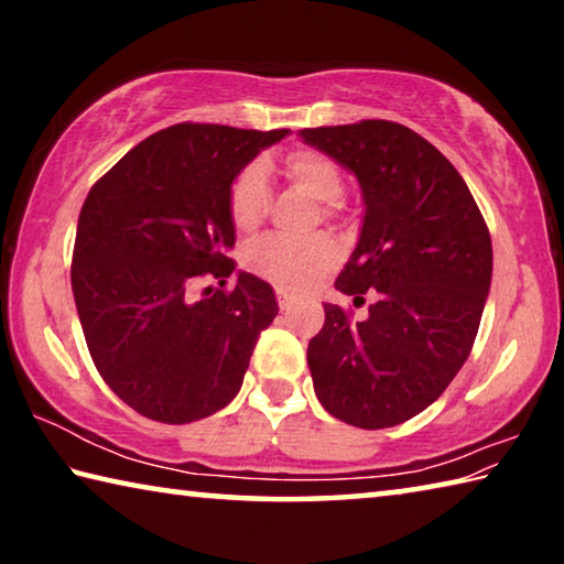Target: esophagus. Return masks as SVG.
I'll use <instances>...</instances> for the list:
<instances>
[{
    "label": "esophagus",
    "instance_id": "esophagus-1",
    "mask_svg": "<svg viewBox=\"0 0 564 564\" xmlns=\"http://www.w3.org/2000/svg\"><path fill=\"white\" fill-rule=\"evenodd\" d=\"M275 299H279V308H281V311H289L291 305L295 303V295L289 293V291H283V289L275 291Z\"/></svg>",
    "mask_w": 564,
    "mask_h": 564
}]
</instances>
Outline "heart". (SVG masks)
<instances>
[{"label": "heart", "instance_id": "heart-1", "mask_svg": "<svg viewBox=\"0 0 564 564\" xmlns=\"http://www.w3.org/2000/svg\"><path fill=\"white\" fill-rule=\"evenodd\" d=\"M283 174L295 188H301L321 204H336L346 188L336 159L316 149H295L283 159ZM271 202L265 166L253 161L238 171L228 191V214L238 231H253L263 221ZM330 214V206L323 208ZM338 259V246L328 236L291 241L283 236H269L243 251V265L285 291H299L326 273Z\"/></svg>", "mask_w": 564, "mask_h": 564}]
</instances>
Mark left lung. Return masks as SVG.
Returning <instances> with one entry per match:
<instances>
[{
    "label": "left lung",
    "mask_w": 564,
    "mask_h": 564,
    "mask_svg": "<svg viewBox=\"0 0 564 564\" xmlns=\"http://www.w3.org/2000/svg\"><path fill=\"white\" fill-rule=\"evenodd\" d=\"M356 174L362 228L336 289L366 303V321L323 303L308 343L321 405L380 431L435 403L473 350L492 279V243L470 188L413 129L366 119L299 131Z\"/></svg>",
    "instance_id": "1"
}]
</instances>
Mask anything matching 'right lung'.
<instances>
[{
  "label": "right lung",
  "mask_w": 564,
  "mask_h": 564,
  "mask_svg": "<svg viewBox=\"0 0 564 564\" xmlns=\"http://www.w3.org/2000/svg\"><path fill=\"white\" fill-rule=\"evenodd\" d=\"M289 129L176 123L119 159L82 206L72 291L94 366L123 403L159 423H194L241 390L248 360L279 305L273 289L238 273L228 191L248 161Z\"/></svg>",
  "instance_id": "1"
}]
</instances>
